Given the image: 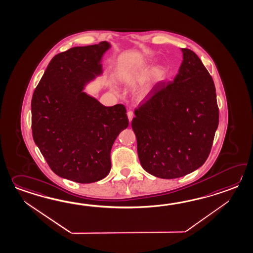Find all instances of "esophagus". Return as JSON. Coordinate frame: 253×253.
Returning a JSON list of instances; mask_svg holds the SVG:
<instances>
[{
    "mask_svg": "<svg viewBox=\"0 0 253 253\" xmlns=\"http://www.w3.org/2000/svg\"><path fill=\"white\" fill-rule=\"evenodd\" d=\"M127 116H128V119H129V122L130 123L131 122V120L133 119V116H134V114H133V112H131V111H129L128 113H127Z\"/></svg>",
    "mask_w": 253,
    "mask_h": 253,
    "instance_id": "1",
    "label": "esophagus"
}]
</instances>
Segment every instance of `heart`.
I'll return each mask as SVG.
<instances>
[{"mask_svg": "<svg viewBox=\"0 0 253 253\" xmlns=\"http://www.w3.org/2000/svg\"><path fill=\"white\" fill-rule=\"evenodd\" d=\"M149 63L148 61L142 62H127L120 69V75L124 80H128L132 77L136 71L140 67H143ZM167 76V72L163 67H156L152 70L150 73V82L152 84H156L164 81ZM147 91L142 93V96L147 94Z\"/></svg>", "mask_w": 253, "mask_h": 253, "instance_id": "obj_1", "label": "heart"}]
</instances>
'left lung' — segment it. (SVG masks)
<instances>
[{
    "mask_svg": "<svg viewBox=\"0 0 253 253\" xmlns=\"http://www.w3.org/2000/svg\"><path fill=\"white\" fill-rule=\"evenodd\" d=\"M181 51L174 81L161 82L131 122L142 168L162 179L180 178L203 165L219 125L213 80L195 52Z\"/></svg>",
    "mask_w": 253,
    "mask_h": 253,
    "instance_id": "1",
    "label": "left lung"
}]
</instances>
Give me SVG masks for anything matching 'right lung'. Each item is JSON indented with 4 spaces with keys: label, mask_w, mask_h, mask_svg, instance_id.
<instances>
[{
    "label": "right lung",
    "mask_w": 253,
    "mask_h": 253,
    "mask_svg": "<svg viewBox=\"0 0 253 253\" xmlns=\"http://www.w3.org/2000/svg\"><path fill=\"white\" fill-rule=\"evenodd\" d=\"M107 42L73 47L51 59L32 99L34 142L55 174L91 183L109 174L111 150L129 125L123 104L106 107L83 91L102 73Z\"/></svg>",
    "instance_id": "add662e5"
}]
</instances>
